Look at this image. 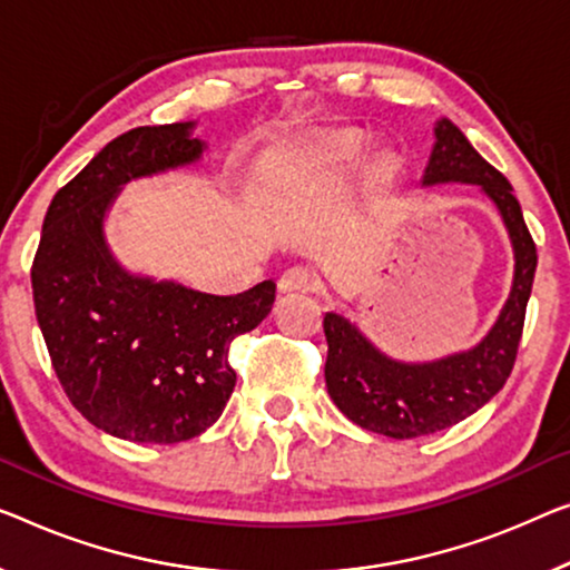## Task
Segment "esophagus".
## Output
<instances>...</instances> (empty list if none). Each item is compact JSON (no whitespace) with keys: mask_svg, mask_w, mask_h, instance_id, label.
Masks as SVG:
<instances>
[{"mask_svg":"<svg viewBox=\"0 0 570 570\" xmlns=\"http://www.w3.org/2000/svg\"><path fill=\"white\" fill-rule=\"evenodd\" d=\"M317 286V278H314L307 268H288L278 278V292L282 294H294V292H312Z\"/></svg>","mask_w":570,"mask_h":570,"instance_id":"34e87169","label":"esophagus"}]
</instances>
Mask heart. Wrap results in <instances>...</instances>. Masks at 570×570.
Instances as JSON below:
<instances>
[{
  "label": "heart",
  "instance_id": "heart-1",
  "mask_svg": "<svg viewBox=\"0 0 570 570\" xmlns=\"http://www.w3.org/2000/svg\"><path fill=\"white\" fill-rule=\"evenodd\" d=\"M366 150V140L355 130H330L314 135L312 140H304L288 156V168H292V186L304 189L307 184L320 181L340 168L355 164Z\"/></svg>",
  "mask_w": 570,
  "mask_h": 570
}]
</instances>
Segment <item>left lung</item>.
I'll return each mask as SVG.
<instances>
[{"label": "left lung", "mask_w": 570, "mask_h": 570, "mask_svg": "<svg viewBox=\"0 0 570 570\" xmlns=\"http://www.w3.org/2000/svg\"><path fill=\"white\" fill-rule=\"evenodd\" d=\"M422 189L443 184L479 186L494 204L514 253V274L507 302L479 343L432 361H402L381 351L340 312L325 314L327 394L347 420L394 440H410L453 428L499 394L512 373L522 337L538 250L524 225L512 184L489 166L458 127L435 122Z\"/></svg>", "instance_id": "8db88e82"}]
</instances>
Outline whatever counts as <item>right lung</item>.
Returning a JSON list of instances; mask_svg holds the SVG:
<instances>
[{
	"mask_svg": "<svg viewBox=\"0 0 570 570\" xmlns=\"http://www.w3.org/2000/svg\"><path fill=\"white\" fill-rule=\"evenodd\" d=\"M197 122L138 127L71 178L42 219L32 299L56 376L95 428L130 443L171 445L212 428L235 389L230 343L268 317L276 284L235 296L130 271L107 217L130 181L197 166Z\"/></svg>",
	"mask_w": 570,
	"mask_h": 570,
	"instance_id": "obj_1",
	"label": "right lung"
}]
</instances>
